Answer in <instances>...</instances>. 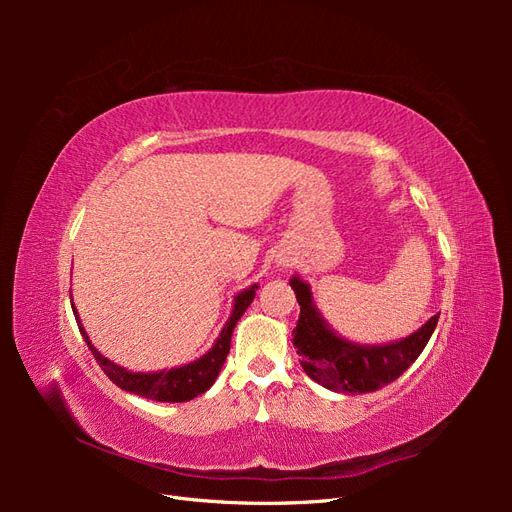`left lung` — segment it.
<instances>
[{"label": "left lung", "mask_w": 512, "mask_h": 512, "mask_svg": "<svg viewBox=\"0 0 512 512\" xmlns=\"http://www.w3.org/2000/svg\"><path fill=\"white\" fill-rule=\"evenodd\" d=\"M290 286L301 305L297 329L292 331L301 367L309 378L337 393H371L397 380L423 352L440 318V314L429 318L421 329L401 342L359 346L339 339L324 324L305 282L292 277Z\"/></svg>", "instance_id": "obj_1"}]
</instances>
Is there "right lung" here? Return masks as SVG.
Segmentation results:
<instances>
[{
	"instance_id": "obj_1",
	"label": "right lung",
	"mask_w": 512,
	"mask_h": 512,
	"mask_svg": "<svg viewBox=\"0 0 512 512\" xmlns=\"http://www.w3.org/2000/svg\"><path fill=\"white\" fill-rule=\"evenodd\" d=\"M256 288L258 286H252V288L243 290L241 294H237L235 309H232L226 327L222 329L218 342L213 344V348L205 356H200L198 361H194L190 365L164 369V371H153V374H136V371H128V369L115 365L113 361H108L106 356H102L94 346H91L89 337L79 320V314H74V316H76V322H79V329L85 337L89 350L96 356L98 365L102 367L104 374L119 386V389L147 397V399H156V401H190L198 395H203L205 391H209V386L215 382V378H218L220 369L228 356V350H230L232 329H235V324L243 316L247 305L254 301Z\"/></svg>"
}]
</instances>
